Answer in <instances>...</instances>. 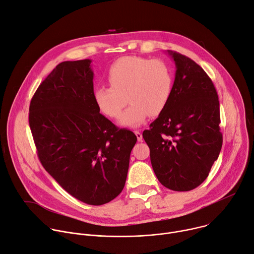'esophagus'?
<instances>
[{
    "label": "esophagus",
    "instance_id": "1",
    "mask_svg": "<svg viewBox=\"0 0 254 254\" xmlns=\"http://www.w3.org/2000/svg\"><path fill=\"white\" fill-rule=\"evenodd\" d=\"M135 135H136V137H137L138 141H142L143 137H142V133H141L140 131H135Z\"/></svg>",
    "mask_w": 254,
    "mask_h": 254
}]
</instances>
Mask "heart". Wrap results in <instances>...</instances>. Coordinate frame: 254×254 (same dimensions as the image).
<instances>
[{
	"label": "heart",
	"mask_w": 254,
	"mask_h": 254,
	"mask_svg": "<svg viewBox=\"0 0 254 254\" xmlns=\"http://www.w3.org/2000/svg\"><path fill=\"white\" fill-rule=\"evenodd\" d=\"M110 87L99 86L94 90V100L106 116L120 117V124L139 127L149 114L157 116L166 108L173 88V74L162 60L142 57H122L107 72Z\"/></svg>",
	"instance_id": "heart-1"
}]
</instances>
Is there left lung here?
Here are the masks:
<instances>
[{
	"label": "left lung",
	"mask_w": 254,
	"mask_h": 254,
	"mask_svg": "<svg viewBox=\"0 0 254 254\" xmlns=\"http://www.w3.org/2000/svg\"><path fill=\"white\" fill-rule=\"evenodd\" d=\"M168 53L176 65L172 94L143 138L160 183L174 191H189L207 178L219 156V101L203 69L180 53Z\"/></svg>",
	"instance_id": "obj_1"
}]
</instances>
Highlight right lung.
Returning <instances> with one entry per match:
<instances>
[{"mask_svg": "<svg viewBox=\"0 0 254 254\" xmlns=\"http://www.w3.org/2000/svg\"><path fill=\"white\" fill-rule=\"evenodd\" d=\"M90 64L57 65L31 100L29 124L45 170L76 199L102 205L123 190L137 137L100 114Z\"/></svg>", "mask_w": 254, "mask_h": 254, "instance_id": "add662e5", "label": "right lung"}]
</instances>
